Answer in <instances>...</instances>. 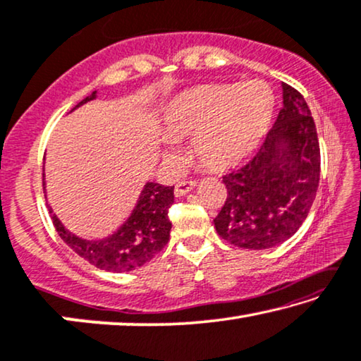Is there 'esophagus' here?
<instances>
[{"mask_svg":"<svg viewBox=\"0 0 361 361\" xmlns=\"http://www.w3.org/2000/svg\"><path fill=\"white\" fill-rule=\"evenodd\" d=\"M197 186V181L196 180H185V181H180L178 185L175 188V195L176 196H185L190 192L191 190H195Z\"/></svg>","mask_w":361,"mask_h":361,"instance_id":"34e87169","label":"esophagus"}]
</instances>
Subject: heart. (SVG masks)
<instances>
[{
	"label": "heart",
	"mask_w": 361,
	"mask_h": 361,
	"mask_svg": "<svg viewBox=\"0 0 361 361\" xmlns=\"http://www.w3.org/2000/svg\"><path fill=\"white\" fill-rule=\"evenodd\" d=\"M276 100L262 80L245 84L199 85L171 102L164 113V136L170 142L191 139L196 159L211 170L245 162L271 126ZM166 164L176 165L173 147L164 150Z\"/></svg>",
	"instance_id": "1"
}]
</instances>
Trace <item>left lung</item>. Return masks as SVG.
Returning <instances> with one entry per match:
<instances>
[{
    "label": "left lung",
    "instance_id": "obj_1",
    "mask_svg": "<svg viewBox=\"0 0 361 361\" xmlns=\"http://www.w3.org/2000/svg\"><path fill=\"white\" fill-rule=\"evenodd\" d=\"M283 106L255 157L224 176L227 201L214 225L238 248L269 250L308 217L319 185L321 152L311 111L297 89L282 84Z\"/></svg>",
    "mask_w": 361,
    "mask_h": 361
}]
</instances>
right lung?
Segmentation results:
<instances>
[{"instance_id": "add662e5", "label": "right lung", "mask_w": 361, "mask_h": 361, "mask_svg": "<svg viewBox=\"0 0 361 361\" xmlns=\"http://www.w3.org/2000/svg\"><path fill=\"white\" fill-rule=\"evenodd\" d=\"M95 94L97 90L79 102L73 110L85 102L94 100ZM173 186L147 183L126 222L104 240L79 238L64 228L50 206L48 211L51 214L58 235L80 257L104 271L129 272L146 264L169 243L171 230L169 209L173 204Z\"/></svg>"}]
</instances>
